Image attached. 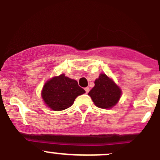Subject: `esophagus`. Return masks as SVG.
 <instances>
[{
    "label": "esophagus",
    "instance_id": "obj_1",
    "mask_svg": "<svg viewBox=\"0 0 160 160\" xmlns=\"http://www.w3.org/2000/svg\"><path fill=\"white\" fill-rule=\"evenodd\" d=\"M85 91H86V93L89 92V87H86L85 88Z\"/></svg>",
    "mask_w": 160,
    "mask_h": 160
}]
</instances>
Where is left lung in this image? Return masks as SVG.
Listing matches in <instances>:
<instances>
[{"mask_svg":"<svg viewBox=\"0 0 160 160\" xmlns=\"http://www.w3.org/2000/svg\"><path fill=\"white\" fill-rule=\"evenodd\" d=\"M88 95L95 105L101 108H111L118 102L121 90L106 74H101L95 81V86Z\"/></svg>","mask_w":160,"mask_h":160,"instance_id":"obj_1","label":"left lung"}]
</instances>
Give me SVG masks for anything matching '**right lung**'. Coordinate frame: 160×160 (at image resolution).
<instances>
[{
	"mask_svg": "<svg viewBox=\"0 0 160 160\" xmlns=\"http://www.w3.org/2000/svg\"><path fill=\"white\" fill-rule=\"evenodd\" d=\"M85 92L76 80L61 74L46 82L42 90V98L53 111H63L72 105L78 95Z\"/></svg>",
	"mask_w": 160,
	"mask_h": 160,
	"instance_id": "right-lung-1",
	"label": "right lung"
}]
</instances>
